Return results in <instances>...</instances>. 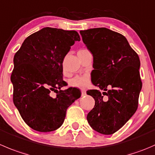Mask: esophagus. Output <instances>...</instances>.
<instances>
[{
    "instance_id": "obj_1",
    "label": "esophagus",
    "mask_w": 155,
    "mask_h": 155,
    "mask_svg": "<svg viewBox=\"0 0 155 155\" xmlns=\"http://www.w3.org/2000/svg\"><path fill=\"white\" fill-rule=\"evenodd\" d=\"M81 92H82V96H85L86 94V91H85V89H83V88L81 89Z\"/></svg>"
}]
</instances>
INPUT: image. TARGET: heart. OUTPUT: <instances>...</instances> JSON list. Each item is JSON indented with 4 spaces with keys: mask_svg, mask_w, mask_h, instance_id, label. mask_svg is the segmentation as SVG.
<instances>
[{
    "mask_svg": "<svg viewBox=\"0 0 155 155\" xmlns=\"http://www.w3.org/2000/svg\"><path fill=\"white\" fill-rule=\"evenodd\" d=\"M88 82H89V76L88 75H82V76H77L72 79L70 81V84L72 86L84 88V87H86L88 85Z\"/></svg>",
    "mask_w": 155,
    "mask_h": 155,
    "instance_id": "heart-1",
    "label": "heart"
}]
</instances>
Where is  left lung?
Masks as SVG:
<instances>
[{
    "instance_id": "8db88e82",
    "label": "left lung",
    "mask_w": 155,
    "mask_h": 155,
    "mask_svg": "<svg viewBox=\"0 0 155 155\" xmlns=\"http://www.w3.org/2000/svg\"><path fill=\"white\" fill-rule=\"evenodd\" d=\"M82 41L93 55L91 82L101 90L87 91L95 101L87 115L90 127L99 133L111 135L136 113L142 83L140 61L123 35L107 28L80 31ZM104 95L108 97L103 99Z\"/></svg>"
}]
</instances>
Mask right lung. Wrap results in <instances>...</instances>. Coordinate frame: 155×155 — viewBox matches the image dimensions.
<instances>
[{
    "instance_id": "obj_1",
    "label": "right lung",
    "mask_w": 155,
    "mask_h": 155,
    "mask_svg": "<svg viewBox=\"0 0 155 155\" xmlns=\"http://www.w3.org/2000/svg\"><path fill=\"white\" fill-rule=\"evenodd\" d=\"M76 41H80L77 31L46 27L27 37L14 55L13 103L34 130H58L67 108L80 97L76 88L61 90L67 85L63 80V61ZM51 91L56 92L55 98L50 96Z\"/></svg>"
}]
</instances>
